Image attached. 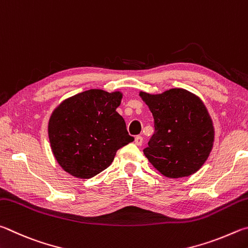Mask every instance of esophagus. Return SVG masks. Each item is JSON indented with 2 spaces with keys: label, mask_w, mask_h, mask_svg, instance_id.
I'll return each mask as SVG.
<instances>
[{
  "label": "esophagus",
  "mask_w": 248,
  "mask_h": 248,
  "mask_svg": "<svg viewBox=\"0 0 248 248\" xmlns=\"http://www.w3.org/2000/svg\"><path fill=\"white\" fill-rule=\"evenodd\" d=\"M142 137L141 136H136L135 137V144L137 145V146H141V144H142Z\"/></svg>",
  "instance_id": "1"
}]
</instances>
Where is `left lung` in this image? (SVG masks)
<instances>
[{
  "instance_id": "obj_1",
  "label": "left lung",
  "mask_w": 248,
  "mask_h": 248,
  "mask_svg": "<svg viewBox=\"0 0 248 248\" xmlns=\"http://www.w3.org/2000/svg\"><path fill=\"white\" fill-rule=\"evenodd\" d=\"M155 120V134L144 155L164 176H189L206 162L215 141V127L201 98L182 88L162 93H140Z\"/></svg>"
}]
</instances>
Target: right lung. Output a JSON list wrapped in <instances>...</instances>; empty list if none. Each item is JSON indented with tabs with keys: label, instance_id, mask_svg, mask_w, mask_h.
Wrapping results in <instances>:
<instances>
[{
	"label": "right lung",
	"instance_id": "right-lung-1",
	"mask_svg": "<svg viewBox=\"0 0 248 248\" xmlns=\"http://www.w3.org/2000/svg\"><path fill=\"white\" fill-rule=\"evenodd\" d=\"M121 91L90 89L65 99L49 120L52 153L65 172L90 179L106 170L116 151L134 140L116 112Z\"/></svg>",
	"mask_w": 248,
	"mask_h": 248
}]
</instances>
